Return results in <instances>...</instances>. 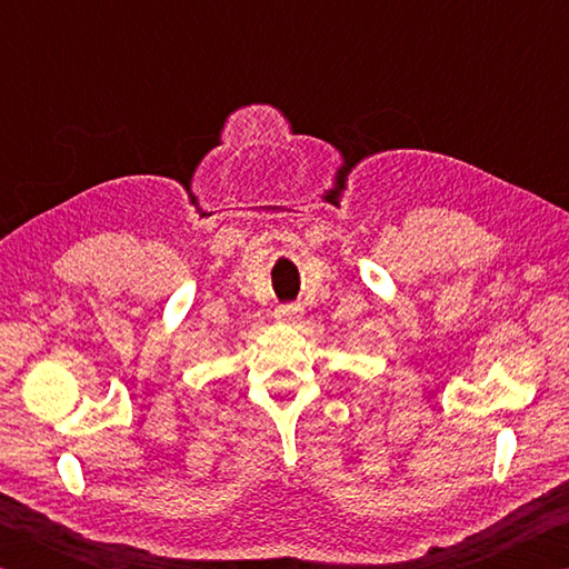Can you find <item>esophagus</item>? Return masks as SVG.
<instances>
[{
	"label": "esophagus",
	"instance_id": "34e87169",
	"mask_svg": "<svg viewBox=\"0 0 569 569\" xmlns=\"http://www.w3.org/2000/svg\"><path fill=\"white\" fill-rule=\"evenodd\" d=\"M276 316H278V321H283V323H296V321H301L303 308H301V303H283V306H278Z\"/></svg>",
	"mask_w": 569,
	"mask_h": 569
}]
</instances>
